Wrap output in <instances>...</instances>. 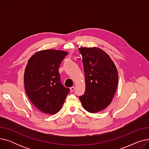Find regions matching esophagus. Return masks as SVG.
<instances>
[{
	"instance_id": "1",
	"label": "esophagus",
	"mask_w": 149,
	"mask_h": 149,
	"mask_svg": "<svg viewBox=\"0 0 149 149\" xmlns=\"http://www.w3.org/2000/svg\"><path fill=\"white\" fill-rule=\"evenodd\" d=\"M74 90H75V86H72V87H71V88H70V91L71 92H74Z\"/></svg>"
}]
</instances>
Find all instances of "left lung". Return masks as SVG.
I'll list each match as a JSON object with an SVG mask.
<instances>
[{"label":"left lung","instance_id":"1","mask_svg":"<svg viewBox=\"0 0 149 149\" xmlns=\"http://www.w3.org/2000/svg\"><path fill=\"white\" fill-rule=\"evenodd\" d=\"M79 50L86 83L84 93L79 99L86 111L97 113L111 103L118 86V70L109 55L100 48L80 46Z\"/></svg>","mask_w":149,"mask_h":149}]
</instances>
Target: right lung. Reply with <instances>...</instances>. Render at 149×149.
<instances>
[{
  "mask_svg": "<svg viewBox=\"0 0 149 149\" xmlns=\"http://www.w3.org/2000/svg\"><path fill=\"white\" fill-rule=\"evenodd\" d=\"M68 53L46 49L33 55L26 66L24 84L32 103L45 113H57L65 102L69 89L61 83L58 68Z\"/></svg>",
  "mask_w": 149,
  "mask_h": 149,
  "instance_id": "right-lung-1",
  "label": "right lung"
}]
</instances>
